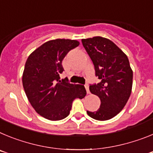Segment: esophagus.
Segmentation results:
<instances>
[{
	"instance_id": "34e87169",
	"label": "esophagus",
	"mask_w": 153,
	"mask_h": 153,
	"mask_svg": "<svg viewBox=\"0 0 153 153\" xmlns=\"http://www.w3.org/2000/svg\"><path fill=\"white\" fill-rule=\"evenodd\" d=\"M85 88H86V93H90V90H89V85L88 84H86L85 85Z\"/></svg>"
}]
</instances>
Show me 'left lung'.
Returning a JSON list of instances; mask_svg holds the SVG:
<instances>
[{
	"instance_id": "left-lung-1",
	"label": "left lung",
	"mask_w": 153,
	"mask_h": 153,
	"mask_svg": "<svg viewBox=\"0 0 153 153\" xmlns=\"http://www.w3.org/2000/svg\"><path fill=\"white\" fill-rule=\"evenodd\" d=\"M85 50L94 64L100 83L90 86L93 94L100 99V109L87 111L94 120H108L124 108L132 87V70L126 55L112 40L102 36L82 39Z\"/></svg>"
}]
</instances>
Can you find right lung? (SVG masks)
Masks as SVG:
<instances>
[{
	"instance_id": "right-lung-1",
	"label": "right lung",
	"mask_w": 153,
	"mask_h": 153,
	"mask_svg": "<svg viewBox=\"0 0 153 153\" xmlns=\"http://www.w3.org/2000/svg\"><path fill=\"white\" fill-rule=\"evenodd\" d=\"M79 42L69 39L49 40L31 53L22 76L24 91L31 106L41 117L52 121L70 114L73 101L86 94L84 86L60 80L62 61Z\"/></svg>"
}]
</instances>
